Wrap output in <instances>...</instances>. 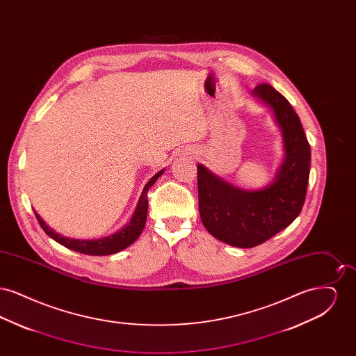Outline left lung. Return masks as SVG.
I'll return each mask as SVG.
<instances>
[{"label": "left lung", "mask_w": 356, "mask_h": 356, "mask_svg": "<svg viewBox=\"0 0 356 356\" xmlns=\"http://www.w3.org/2000/svg\"><path fill=\"white\" fill-rule=\"evenodd\" d=\"M254 95L273 111L283 136L284 160L273 183L259 191H244L197 165L203 225L212 236L238 248L267 241L299 216L311 164V148L302 122L287 99L268 84L257 85Z\"/></svg>", "instance_id": "obj_1"}]
</instances>
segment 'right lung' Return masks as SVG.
<instances>
[{
	"label": "right lung",
	"mask_w": 356,
	"mask_h": 356,
	"mask_svg": "<svg viewBox=\"0 0 356 356\" xmlns=\"http://www.w3.org/2000/svg\"><path fill=\"white\" fill-rule=\"evenodd\" d=\"M164 170L157 172L152 179L144 186L143 193L140 196V200L136 207L135 213L129 222L121 228L119 232L112 234L109 236L95 238V240H77V238H69V237L61 236L51 229L44 220L34 212L37 220L40 222L41 228L45 231L48 236L60 243L61 245L67 247L69 250H73L80 254H92V256H105V254H116L127 247H129L132 243H135L137 237L141 235L145 221H147V212H148V197L147 193L149 188L156 183V180L163 175Z\"/></svg>",
	"instance_id": "obj_1"
}]
</instances>
